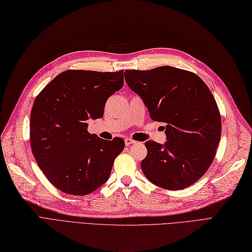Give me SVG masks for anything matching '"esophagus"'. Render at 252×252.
<instances>
[{
	"label": "esophagus",
	"instance_id": "34e87169",
	"mask_svg": "<svg viewBox=\"0 0 252 252\" xmlns=\"http://www.w3.org/2000/svg\"><path fill=\"white\" fill-rule=\"evenodd\" d=\"M125 143H126V145L127 147V145H131V144L136 143V141L133 140V139H131V138H126V139H125Z\"/></svg>",
	"mask_w": 252,
	"mask_h": 252
}]
</instances>
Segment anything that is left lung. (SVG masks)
<instances>
[{
  "instance_id": "1",
  "label": "left lung",
  "mask_w": 252,
  "mask_h": 252,
  "mask_svg": "<svg viewBox=\"0 0 252 252\" xmlns=\"http://www.w3.org/2000/svg\"><path fill=\"white\" fill-rule=\"evenodd\" d=\"M126 82L164 123L166 142L147 141L144 176L159 188L177 190L197 182L213 163L221 138V116L205 83L192 72L170 66L126 70Z\"/></svg>"
}]
</instances>
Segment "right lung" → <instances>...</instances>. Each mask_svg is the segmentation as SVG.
Returning <instances> with one entry per match:
<instances>
[{
  "label": "right lung",
  "mask_w": 252,
  "mask_h": 252,
  "mask_svg": "<svg viewBox=\"0 0 252 252\" xmlns=\"http://www.w3.org/2000/svg\"><path fill=\"white\" fill-rule=\"evenodd\" d=\"M123 87L124 70H68L37 95L30 115L31 150L56 189L85 196L108 181L125 141L90 134L87 120L102 117L108 98Z\"/></svg>",
  "instance_id": "right-lung-1"
}]
</instances>
